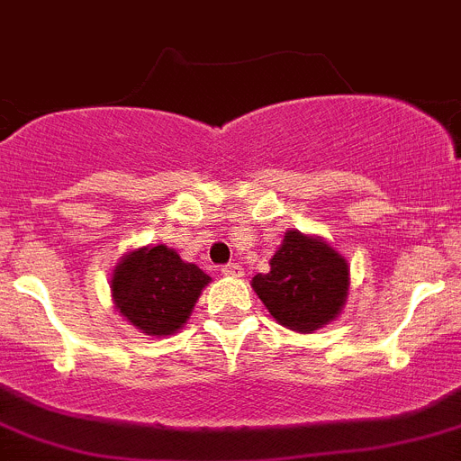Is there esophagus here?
<instances>
[{"label":"esophagus","instance_id":"34e87169","mask_svg":"<svg viewBox=\"0 0 461 461\" xmlns=\"http://www.w3.org/2000/svg\"><path fill=\"white\" fill-rule=\"evenodd\" d=\"M221 271H222V276H227V277H243V268L236 267V264H227V267H222Z\"/></svg>","mask_w":461,"mask_h":461}]
</instances>
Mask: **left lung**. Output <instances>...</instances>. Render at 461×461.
<instances>
[{
    "label": "left lung",
    "instance_id": "8db88e82",
    "mask_svg": "<svg viewBox=\"0 0 461 461\" xmlns=\"http://www.w3.org/2000/svg\"><path fill=\"white\" fill-rule=\"evenodd\" d=\"M271 271L257 273L252 289L280 326L314 333L339 317L349 296V264L321 236L285 231Z\"/></svg>",
    "mask_w": 461,
    "mask_h": 461
}]
</instances>
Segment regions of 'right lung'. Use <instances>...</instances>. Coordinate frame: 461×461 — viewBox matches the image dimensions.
I'll return each mask as SVG.
<instances>
[{"mask_svg":"<svg viewBox=\"0 0 461 461\" xmlns=\"http://www.w3.org/2000/svg\"><path fill=\"white\" fill-rule=\"evenodd\" d=\"M211 277L167 246H142L126 252L110 277L112 301L131 326L151 338L184 329Z\"/></svg>","mask_w":461,"mask_h":461,"instance_id":"right-lung-1","label":"right lung"}]
</instances>
